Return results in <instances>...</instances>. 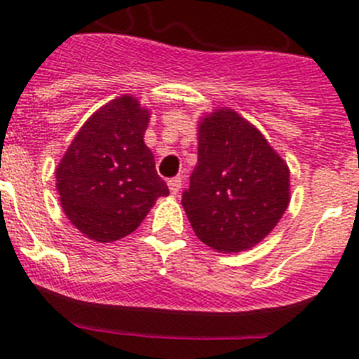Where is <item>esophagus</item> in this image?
Wrapping results in <instances>:
<instances>
[{
	"mask_svg": "<svg viewBox=\"0 0 359 359\" xmlns=\"http://www.w3.org/2000/svg\"><path fill=\"white\" fill-rule=\"evenodd\" d=\"M169 190L172 196L180 194V190H182V177H172V180H169Z\"/></svg>",
	"mask_w": 359,
	"mask_h": 359,
	"instance_id": "34e87169",
	"label": "esophagus"
}]
</instances>
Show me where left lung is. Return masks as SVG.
<instances>
[{
  "label": "left lung",
  "mask_w": 359,
  "mask_h": 359,
  "mask_svg": "<svg viewBox=\"0 0 359 359\" xmlns=\"http://www.w3.org/2000/svg\"><path fill=\"white\" fill-rule=\"evenodd\" d=\"M198 165L182 205L201 243L237 253L261 243L290 205V169L261 131L233 109L198 128Z\"/></svg>",
  "instance_id": "8db88e82"
}]
</instances>
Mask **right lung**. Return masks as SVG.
I'll list each match as a JSON object with an SVG mask.
<instances>
[{
    "label": "right lung",
    "mask_w": 359,
    "mask_h": 359,
    "mask_svg": "<svg viewBox=\"0 0 359 359\" xmlns=\"http://www.w3.org/2000/svg\"><path fill=\"white\" fill-rule=\"evenodd\" d=\"M149 109L122 95L88 118L57 165L61 207L79 230L111 243L140 226L169 187L145 145Z\"/></svg>",
    "instance_id": "1"
}]
</instances>
